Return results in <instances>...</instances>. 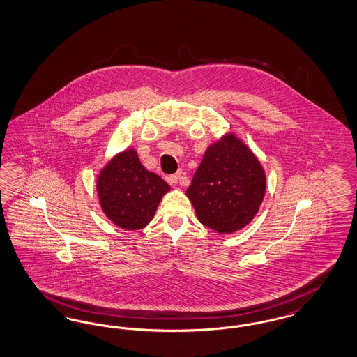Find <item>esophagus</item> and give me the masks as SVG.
Instances as JSON below:
<instances>
[{"label":"esophagus","instance_id":"obj_1","mask_svg":"<svg viewBox=\"0 0 357 357\" xmlns=\"http://www.w3.org/2000/svg\"><path fill=\"white\" fill-rule=\"evenodd\" d=\"M170 182H172V185H178V183L185 185V183H183L182 172H178V174H174V175H172V176H170Z\"/></svg>","mask_w":357,"mask_h":357}]
</instances>
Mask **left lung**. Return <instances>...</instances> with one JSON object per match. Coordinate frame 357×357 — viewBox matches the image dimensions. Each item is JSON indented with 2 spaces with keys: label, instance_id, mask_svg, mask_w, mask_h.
Wrapping results in <instances>:
<instances>
[{
  "label": "left lung",
  "instance_id": "left-lung-1",
  "mask_svg": "<svg viewBox=\"0 0 357 357\" xmlns=\"http://www.w3.org/2000/svg\"><path fill=\"white\" fill-rule=\"evenodd\" d=\"M266 187L260 160L229 131L207 147L185 195L203 226L229 235L252 222Z\"/></svg>",
  "mask_w": 357,
  "mask_h": 357
}]
</instances>
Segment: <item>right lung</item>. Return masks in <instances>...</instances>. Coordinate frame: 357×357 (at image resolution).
<instances>
[{"label": "right lung", "mask_w": 357, "mask_h": 357, "mask_svg": "<svg viewBox=\"0 0 357 357\" xmlns=\"http://www.w3.org/2000/svg\"><path fill=\"white\" fill-rule=\"evenodd\" d=\"M96 187L102 213L128 231L146 227L170 191L159 175L143 167L134 147L116 153L100 169Z\"/></svg>", "instance_id": "1"}]
</instances>
